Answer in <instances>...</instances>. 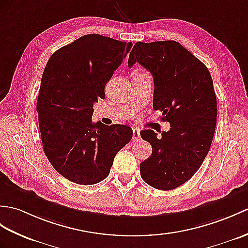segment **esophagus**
Wrapping results in <instances>:
<instances>
[{
  "instance_id": "34e87169",
  "label": "esophagus",
  "mask_w": 248,
  "mask_h": 248,
  "mask_svg": "<svg viewBox=\"0 0 248 248\" xmlns=\"http://www.w3.org/2000/svg\"><path fill=\"white\" fill-rule=\"evenodd\" d=\"M140 130L133 129V138H132V140H133V141H136V140H140Z\"/></svg>"
}]
</instances>
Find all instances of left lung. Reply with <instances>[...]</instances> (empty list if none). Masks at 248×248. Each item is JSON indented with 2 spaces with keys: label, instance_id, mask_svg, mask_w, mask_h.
Segmentation results:
<instances>
[{
  "label": "left lung",
  "instance_id": "8db88e82",
  "mask_svg": "<svg viewBox=\"0 0 248 248\" xmlns=\"http://www.w3.org/2000/svg\"><path fill=\"white\" fill-rule=\"evenodd\" d=\"M152 74L153 108L163 112L170 130L157 137L153 130L140 136L152 154L140 163L148 185L172 190L199 170L208 154L217 124V97L211 75L203 62L176 41L137 42L129 56Z\"/></svg>",
  "mask_w": 248,
  "mask_h": 248
}]
</instances>
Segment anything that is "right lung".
<instances>
[{"label":"right lung","instance_id":"1","mask_svg":"<svg viewBox=\"0 0 248 248\" xmlns=\"http://www.w3.org/2000/svg\"><path fill=\"white\" fill-rule=\"evenodd\" d=\"M132 45L85 34L47 61L37 101L39 128L46 157L68 181L79 185L103 181L115 155L131 140L130 126L95 124L92 115Z\"/></svg>","mask_w":248,"mask_h":248}]
</instances>
